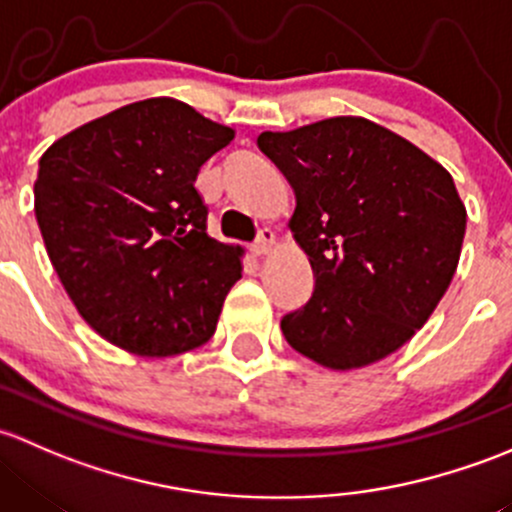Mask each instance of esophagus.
<instances>
[{"mask_svg":"<svg viewBox=\"0 0 512 512\" xmlns=\"http://www.w3.org/2000/svg\"><path fill=\"white\" fill-rule=\"evenodd\" d=\"M273 249H276V234H273L271 229H261V234H258V239L254 244V251L258 256H266V254H271Z\"/></svg>","mask_w":512,"mask_h":512,"instance_id":"obj_1","label":"esophagus"}]
</instances>
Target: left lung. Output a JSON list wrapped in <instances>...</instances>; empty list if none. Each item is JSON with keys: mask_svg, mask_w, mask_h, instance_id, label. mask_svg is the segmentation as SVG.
Returning <instances> with one entry per match:
<instances>
[{"mask_svg": "<svg viewBox=\"0 0 512 512\" xmlns=\"http://www.w3.org/2000/svg\"><path fill=\"white\" fill-rule=\"evenodd\" d=\"M258 147L291 182L288 229L315 276L313 298L281 320L288 345L335 372L397 352L461 258L466 207L449 170L357 115L266 130Z\"/></svg>", "mask_w": 512, "mask_h": 512, "instance_id": "obj_1", "label": "left lung"}]
</instances>
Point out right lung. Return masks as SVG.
Instances as JSON below:
<instances>
[{"instance_id":"obj_1","label":"right lung","mask_w":512,"mask_h":512,"mask_svg":"<svg viewBox=\"0 0 512 512\" xmlns=\"http://www.w3.org/2000/svg\"><path fill=\"white\" fill-rule=\"evenodd\" d=\"M236 130L177 98H147L59 138L39 160L34 212L59 281L110 345L172 357L217 330L244 249L207 234L204 162Z\"/></svg>"}]
</instances>
